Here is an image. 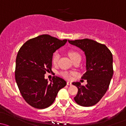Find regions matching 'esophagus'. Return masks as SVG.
<instances>
[{"mask_svg": "<svg viewBox=\"0 0 126 126\" xmlns=\"http://www.w3.org/2000/svg\"><path fill=\"white\" fill-rule=\"evenodd\" d=\"M67 85H72V82H70V81H67Z\"/></svg>", "mask_w": 126, "mask_h": 126, "instance_id": "1", "label": "esophagus"}]
</instances>
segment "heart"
Returning <instances> with one entry per match:
<instances>
[{"mask_svg": "<svg viewBox=\"0 0 126 126\" xmlns=\"http://www.w3.org/2000/svg\"><path fill=\"white\" fill-rule=\"evenodd\" d=\"M68 55H69L70 58H71L72 60H74L75 59L77 58H81V55L77 51H75V50H70L68 52ZM59 53L58 51H55L53 53L52 57V63L54 64H56L58 63V60H59ZM61 75L63 76V78L67 79H70L72 78V75H73V73H69L68 72H62L60 73Z\"/></svg>", "mask_w": 126, "mask_h": 126, "instance_id": "heart-1", "label": "heart"}]
</instances>
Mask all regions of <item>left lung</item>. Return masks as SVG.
<instances>
[{"label": "left lung", "instance_id": "obj_1", "mask_svg": "<svg viewBox=\"0 0 126 126\" xmlns=\"http://www.w3.org/2000/svg\"><path fill=\"white\" fill-rule=\"evenodd\" d=\"M68 41L81 49L86 58V72L82 79L87 80V84L81 85L79 82L72 83L78 89L74 99L83 107L94 106L103 97L110 83L113 73L112 54L106 45L93 40Z\"/></svg>", "mask_w": 126, "mask_h": 126}]
</instances>
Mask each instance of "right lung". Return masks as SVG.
Listing matches in <instances>:
<instances>
[{
    "mask_svg": "<svg viewBox=\"0 0 126 126\" xmlns=\"http://www.w3.org/2000/svg\"><path fill=\"white\" fill-rule=\"evenodd\" d=\"M67 41L43 34L28 40L19 49L16 81L24 99L32 107L42 109L51 106L59 90L67 84L58 76H53L49 82L44 75L51 70L53 53Z\"/></svg>",
    "mask_w": 126,
    "mask_h": 126,
    "instance_id": "obj_1",
    "label": "right lung"
}]
</instances>
